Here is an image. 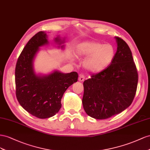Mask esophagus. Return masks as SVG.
Listing matches in <instances>:
<instances>
[{
    "label": "esophagus",
    "instance_id": "esophagus-1",
    "mask_svg": "<svg viewBox=\"0 0 150 150\" xmlns=\"http://www.w3.org/2000/svg\"><path fill=\"white\" fill-rule=\"evenodd\" d=\"M85 80V76L83 75L82 74H80L79 75V80L80 81V82H83Z\"/></svg>",
    "mask_w": 150,
    "mask_h": 150
}]
</instances>
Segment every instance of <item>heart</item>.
<instances>
[{"instance_id": "heart-1", "label": "heart", "mask_w": 150, "mask_h": 150, "mask_svg": "<svg viewBox=\"0 0 150 150\" xmlns=\"http://www.w3.org/2000/svg\"><path fill=\"white\" fill-rule=\"evenodd\" d=\"M76 54L87 58L83 67L89 71L97 73L105 69L112 62L115 55L114 47L96 41H85L78 45Z\"/></svg>"}]
</instances>
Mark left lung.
<instances>
[{
    "instance_id": "obj_1",
    "label": "left lung",
    "mask_w": 150,
    "mask_h": 150,
    "mask_svg": "<svg viewBox=\"0 0 150 150\" xmlns=\"http://www.w3.org/2000/svg\"><path fill=\"white\" fill-rule=\"evenodd\" d=\"M115 38L117 48L110 65L83 82V109L97 119L109 118L127 109L138 85V71L129 47L121 38Z\"/></svg>"
}]
</instances>
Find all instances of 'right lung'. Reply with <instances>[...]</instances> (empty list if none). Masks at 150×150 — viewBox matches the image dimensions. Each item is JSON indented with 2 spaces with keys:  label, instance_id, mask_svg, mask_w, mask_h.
Listing matches in <instances>:
<instances>
[{
  "label": "right lung",
  "instance_id": "add662e5",
  "mask_svg": "<svg viewBox=\"0 0 150 150\" xmlns=\"http://www.w3.org/2000/svg\"><path fill=\"white\" fill-rule=\"evenodd\" d=\"M54 41L61 45L65 40L58 36ZM47 44L48 41L45 32L36 34L19 55L15 70L17 99L29 114L40 119L49 118L58 112L63 93L70 85L77 82L79 76L76 71L63 74L57 70L48 75L36 74L34 59L40 47ZM61 48H63L64 45Z\"/></svg>",
  "mask_w": 150,
  "mask_h": 150
}]
</instances>
